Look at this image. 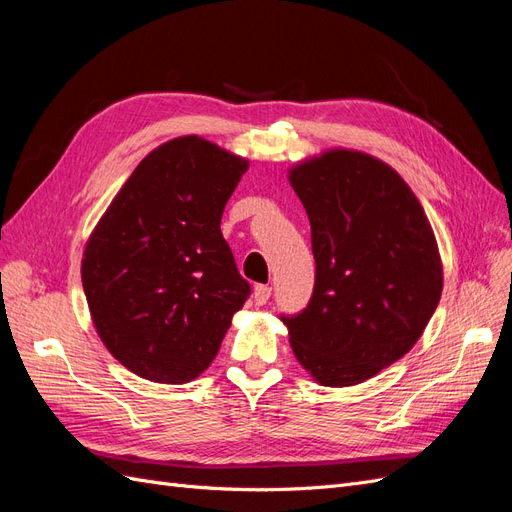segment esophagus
<instances>
[{"mask_svg": "<svg viewBox=\"0 0 512 512\" xmlns=\"http://www.w3.org/2000/svg\"><path fill=\"white\" fill-rule=\"evenodd\" d=\"M269 299H271V288L269 286H254L256 305H265Z\"/></svg>", "mask_w": 512, "mask_h": 512, "instance_id": "34e87169", "label": "esophagus"}]
</instances>
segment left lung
Instances as JSON below:
<instances>
[{
    "mask_svg": "<svg viewBox=\"0 0 512 512\" xmlns=\"http://www.w3.org/2000/svg\"><path fill=\"white\" fill-rule=\"evenodd\" d=\"M312 226L316 284L282 318L301 367L322 386L374 378L421 339L444 273L423 205L393 166L335 147L288 168Z\"/></svg>",
    "mask_w": 512,
    "mask_h": 512,
    "instance_id": "left-lung-1",
    "label": "left lung"
}]
</instances>
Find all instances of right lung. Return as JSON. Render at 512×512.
<instances>
[{"label": "right lung", "instance_id": "add662e5", "mask_svg": "<svg viewBox=\"0 0 512 512\" xmlns=\"http://www.w3.org/2000/svg\"><path fill=\"white\" fill-rule=\"evenodd\" d=\"M250 162L188 134L149 151L85 243L91 322L132 374L160 384L198 378L220 350L250 284L220 220Z\"/></svg>", "mask_w": 512, "mask_h": 512}]
</instances>
